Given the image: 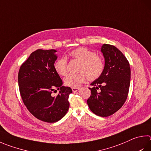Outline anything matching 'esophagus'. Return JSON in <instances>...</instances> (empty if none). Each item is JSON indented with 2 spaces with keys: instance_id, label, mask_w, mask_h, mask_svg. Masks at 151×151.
Returning a JSON list of instances; mask_svg holds the SVG:
<instances>
[{
  "instance_id": "obj_1",
  "label": "esophagus",
  "mask_w": 151,
  "mask_h": 151,
  "mask_svg": "<svg viewBox=\"0 0 151 151\" xmlns=\"http://www.w3.org/2000/svg\"><path fill=\"white\" fill-rule=\"evenodd\" d=\"M79 89H80L79 88H72V90H73V92H77Z\"/></svg>"
}]
</instances>
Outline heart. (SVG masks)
<instances>
[{"instance_id":"obj_1","label":"heart","mask_w":151,"mask_h":151,"mask_svg":"<svg viewBox=\"0 0 151 151\" xmlns=\"http://www.w3.org/2000/svg\"><path fill=\"white\" fill-rule=\"evenodd\" d=\"M69 56L73 59L80 62L77 71L79 73L68 75L65 78L66 86L77 88L84 83L88 78L93 81L102 75L104 70V61L102 57L98 56L94 51L86 47H81L70 52ZM68 63L65 57H61L54 64V68L57 74L65 76L68 73Z\"/></svg>"}]
</instances>
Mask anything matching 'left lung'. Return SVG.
<instances>
[{"label": "left lung", "instance_id": "left-lung-1", "mask_svg": "<svg viewBox=\"0 0 151 151\" xmlns=\"http://www.w3.org/2000/svg\"><path fill=\"white\" fill-rule=\"evenodd\" d=\"M105 58L104 70L99 78L92 82L89 108L101 117L116 113L127 100L130 86L131 69L128 60L114 45L104 44L101 48Z\"/></svg>", "mask_w": 151, "mask_h": 151}]
</instances>
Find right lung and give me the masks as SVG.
Segmentation results:
<instances>
[{"label": "right lung", "instance_id": "right-lung-1", "mask_svg": "<svg viewBox=\"0 0 151 151\" xmlns=\"http://www.w3.org/2000/svg\"><path fill=\"white\" fill-rule=\"evenodd\" d=\"M55 49H37L21 65L18 86L24 105L37 119L47 123L58 122L69 108L70 87L62 86L63 81L54 68L57 57ZM57 88L56 97L51 95ZM56 91V90H55Z\"/></svg>", "mask_w": 151, "mask_h": 151}]
</instances>
